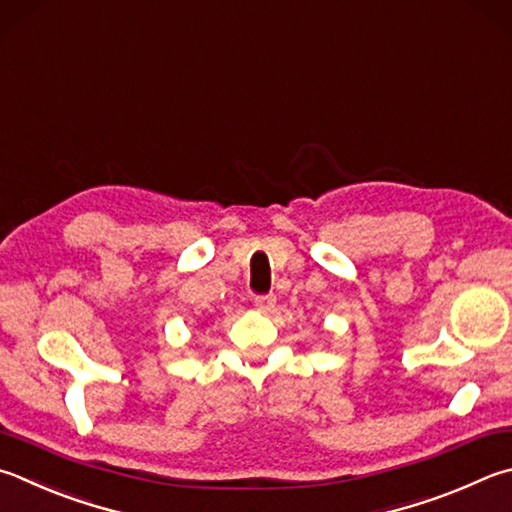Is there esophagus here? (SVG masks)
Returning a JSON list of instances; mask_svg holds the SVG:
<instances>
[{
  "label": "esophagus",
  "instance_id": "obj_1",
  "mask_svg": "<svg viewBox=\"0 0 512 512\" xmlns=\"http://www.w3.org/2000/svg\"><path fill=\"white\" fill-rule=\"evenodd\" d=\"M255 306H257V311L271 313L275 309V295H257Z\"/></svg>",
  "mask_w": 512,
  "mask_h": 512
}]
</instances>
